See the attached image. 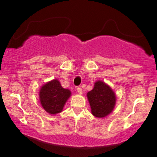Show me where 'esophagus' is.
Segmentation results:
<instances>
[{"instance_id":"1","label":"esophagus","mask_w":157,"mask_h":157,"mask_svg":"<svg viewBox=\"0 0 157 157\" xmlns=\"http://www.w3.org/2000/svg\"><path fill=\"white\" fill-rule=\"evenodd\" d=\"M77 93H78V94H80V95H81L82 94V88H80V87H78L77 89Z\"/></svg>"}]
</instances>
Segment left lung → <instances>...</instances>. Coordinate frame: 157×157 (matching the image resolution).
<instances>
[{
  "mask_svg": "<svg viewBox=\"0 0 157 157\" xmlns=\"http://www.w3.org/2000/svg\"><path fill=\"white\" fill-rule=\"evenodd\" d=\"M87 98L92 114L100 118L112 112L116 102L115 94L112 88L100 80L96 81L93 90L88 92Z\"/></svg>",
  "mask_w": 157,
  "mask_h": 157,
  "instance_id": "left-lung-1",
  "label": "left lung"
}]
</instances>
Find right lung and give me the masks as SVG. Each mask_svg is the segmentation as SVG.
Returning <instances> with one entry per match:
<instances>
[{
    "mask_svg": "<svg viewBox=\"0 0 157 157\" xmlns=\"http://www.w3.org/2000/svg\"><path fill=\"white\" fill-rule=\"evenodd\" d=\"M71 93L61 86L58 80L44 84L39 91V100L42 108L51 115H56L62 111Z\"/></svg>",
    "mask_w": 157,
    "mask_h": 157,
    "instance_id": "right-lung-1",
    "label": "right lung"
}]
</instances>
